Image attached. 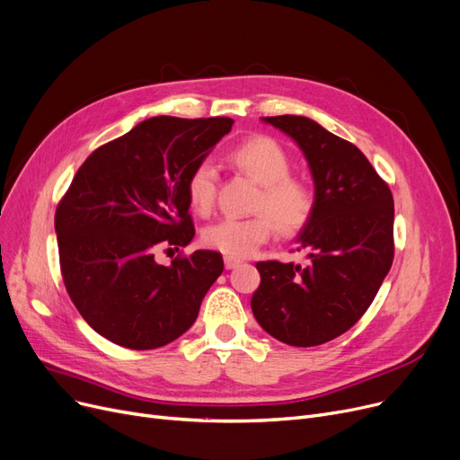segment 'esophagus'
<instances>
[{
  "mask_svg": "<svg viewBox=\"0 0 460 460\" xmlns=\"http://www.w3.org/2000/svg\"><path fill=\"white\" fill-rule=\"evenodd\" d=\"M224 262H226V269L227 270H233V269H236V267H240V264H243V261L236 259V257H229V255H226Z\"/></svg>",
  "mask_w": 460,
  "mask_h": 460,
  "instance_id": "1",
  "label": "esophagus"
}]
</instances>
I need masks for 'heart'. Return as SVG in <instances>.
<instances>
[{
    "label": "heart",
    "instance_id": "1",
    "mask_svg": "<svg viewBox=\"0 0 460 460\" xmlns=\"http://www.w3.org/2000/svg\"><path fill=\"white\" fill-rule=\"evenodd\" d=\"M231 162L261 184L252 217H222L203 229V243L229 257H248L272 234V217L283 234L304 229L315 212V191L291 177L293 160L274 137L255 136L233 149ZM217 172L212 162L203 160L191 169L186 181L190 207L207 214L214 207Z\"/></svg>",
    "mask_w": 460,
    "mask_h": 460
}]
</instances>
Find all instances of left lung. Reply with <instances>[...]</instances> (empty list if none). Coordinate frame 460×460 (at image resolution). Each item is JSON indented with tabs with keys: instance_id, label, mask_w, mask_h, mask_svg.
I'll return each mask as SVG.
<instances>
[{
	"instance_id": "left-lung-1",
	"label": "left lung",
	"mask_w": 460,
	"mask_h": 460,
	"mask_svg": "<svg viewBox=\"0 0 460 460\" xmlns=\"http://www.w3.org/2000/svg\"><path fill=\"white\" fill-rule=\"evenodd\" d=\"M304 153L315 212L296 238L305 264L261 261L252 311L264 332L315 347L352 328L394 262L392 191L356 145L302 115L262 117Z\"/></svg>"
}]
</instances>
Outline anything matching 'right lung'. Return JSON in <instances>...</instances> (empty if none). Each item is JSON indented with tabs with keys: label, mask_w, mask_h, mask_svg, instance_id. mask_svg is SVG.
Returning <instances> with one entry per match:
<instances>
[{
	"label": "right lung",
	"mask_w": 460,
	"mask_h": 460,
	"mask_svg": "<svg viewBox=\"0 0 460 460\" xmlns=\"http://www.w3.org/2000/svg\"><path fill=\"white\" fill-rule=\"evenodd\" d=\"M233 123L151 117L91 153L72 179L56 210L61 274L84 321L108 341L158 349L196 323L222 255L198 250L164 267L155 252L191 243L186 181Z\"/></svg>",
	"instance_id": "right-lung-1"
}]
</instances>
